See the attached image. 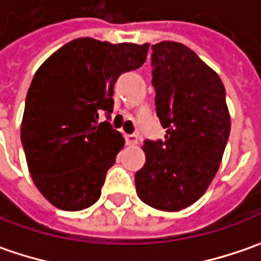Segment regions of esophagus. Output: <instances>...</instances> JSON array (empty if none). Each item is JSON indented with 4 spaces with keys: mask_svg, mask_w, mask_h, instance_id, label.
<instances>
[{
    "mask_svg": "<svg viewBox=\"0 0 261 261\" xmlns=\"http://www.w3.org/2000/svg\"><path fill=\"white\" fill-rule=\"evenodd\" d=\"M125 143L128 146H136L137 144V136L136 134H125Z\"/></svg>",
    "mask_w": 261,
    "mask_h": 261,
    "instance_id": "34e87169",
    "label": "esophagus"
}]
</instances>
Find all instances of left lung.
Instances as JSON below:
<instances>
[{
  "instance_id": "left-lung-1",
  "label": "left lung",
  "mask_w": 261,
  "mask_h": 261,
  "mask_svg": "<svg viewBox=\"0 0 261 261\" xmlns=\"http://www.w3.org/2000/svg\"><path fill=\"white\" fill-rule=\"evenodd\" d=\"M152 51L156 112L166 134L142 146L146 164L136 172V191L150 207L178 212L196 203L216 175L231 117L221 77L196 52L171 40Z\"/></svg>"
}]
</instances>
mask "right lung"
I'll list each match as a JSON object with an SVG mask.
<instances>
[{
	"mask_svg": "<svg viewBox=\"0 0 261 261\" xmlns=\"http://www.w3.org/2000/svg\"><path fill=\"white\" fill-rule=\"evenodd\" d=\"M149 43H111L80 38L65 43L38 68L21 119V144L35 186L52 206L90 207L100 197L124 137L109 117L114 85L142 67Z\"/></svg>",
	"mask_w": 261,
	"mask_h": 261,
	"instance_id": "obj_1",
	"label": "right lung"
}]
</instances>
